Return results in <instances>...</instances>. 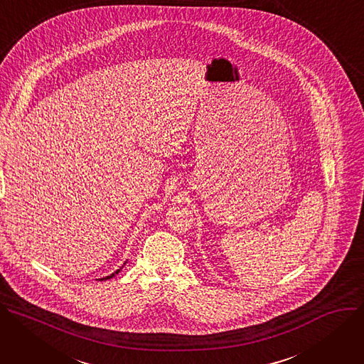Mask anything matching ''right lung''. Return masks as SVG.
<instances>
[{
  "label": "right lung",
  "mask_w": 364,
  "mask_h": 364,
  "mask_svg": "<svg viewBox=\"0 0 364 364\" xmlns=\"http://www.w3.org/2000/svg\"><path fill=\"white\" fill-rule=\"evenodd\" d=\"M118 272H119V269H118V270H117V272H115V273H118ZM115 273H112V274H109V276H107V277H102V279H101V280H107V279H109V277H112V276H114V274H115Z\"/></svg>",
  "instance_id": "add662e5"
}]
</instances>
